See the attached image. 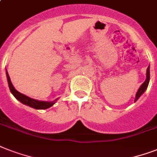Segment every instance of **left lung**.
<instances>
[{"instance_id":"obj_1","label":"left lung","mask_w":157,"mask_h":157,"mask_svg":"<svg viewBox=\"0 0 157 157\" xmlns=\"http://www.w3.org/2000/svg\"><path fill=\"white\" fill-rule=\"evenodd\" d=\"M147 78L146 80H145V81H144V83L142 84V86L139 87V90H138V92H137L136 94V96H135V99H134V102H136L138 99L139 98V97L143 94L145 92V90H147V86H148V84H149V81H150V67H147Z\"/></svg>"}]
</instances>
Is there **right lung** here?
I'll list each match as a JSON object with an SVG mask.
<instances>
[{
	"mask_svg": "<svg viewBox=\"0 0 157 157\" xmlns=\"http://www.w3.org/2000/svg\"><path fill=\"white\" fill-rule=\"evenodd\" d=\"M6 76H7V81H8V85L9 88H10V90L12 93L14 97H15L16 99H18L19 102H21L22 103L25 105H28L29 107H33V108H35V109H47L49 107H52L53 105L55 103L58 98H56L55 100L53 101V102H45V101H39L36 100V99H33V98H31L28 96L24 95L23 94L19 93L18 90H16L15 88L13 87V84L11 83L10 78V76H9L8 71H6Z\"/></svg>",
	"mask_w": 157,
	"mask_h": 157,
	"instance_id": "obj_1",
	"label": "right lung"
}]
</instances>
